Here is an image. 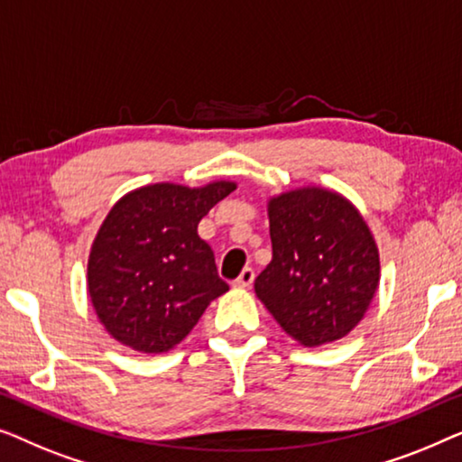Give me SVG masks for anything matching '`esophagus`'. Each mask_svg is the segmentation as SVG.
<instances>
[{"instance_id": "34e87169", "label": "esophagus", "mask_w": 462, "mask_h": 462, "mask_svg": "<svg viewBox=\"0 0 462 462\" xmlns=\"http://www.w3.org/2000/svg\"><path fill=\"white\" fill-rule=\"evenodd\" d=\"M253 278H255V272H253L251 268H245L243 272H240V276L234 281V287L236 289H249L253 284Z\"/></svg>"}]
</instances>
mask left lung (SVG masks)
I'll return each mask as SVG.
<instances>
[{"label":"left lung","instance_id":"obj_1","mask_svg":"<svg viewBox=\"0 0 462 462\" xmlns=\"http://www.w3.org/2000/svg\"><path fill=\"white\" fill-rule=\"evenodd\" d=\"M272 262L255 293L305 347L358 327L379 289V249L360 211L339 192L297 188L268 200Z\"/></svg>","mask_w":462,"mask_h":462}]
</instances>
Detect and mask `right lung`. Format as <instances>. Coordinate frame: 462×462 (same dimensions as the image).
Returning <instances> with one entry per match:
<instances>
[{"label": "right lung", "instance_id": "add662e5", "mask_svg": "<svg viewBox=\"0 0 462 462\" xmlns=\"http://www.w3.org/2000/svg\"><path fill=\"white\" fill-rule=\"evenodd\" d=\"M232 190L226 180L161 181L116 200L88 259L89 299L113 339L142 354L169 352L228 291L197 228Z\"/></svg>", "mask_w": 462, "mask_h": 462}]
</instances>
